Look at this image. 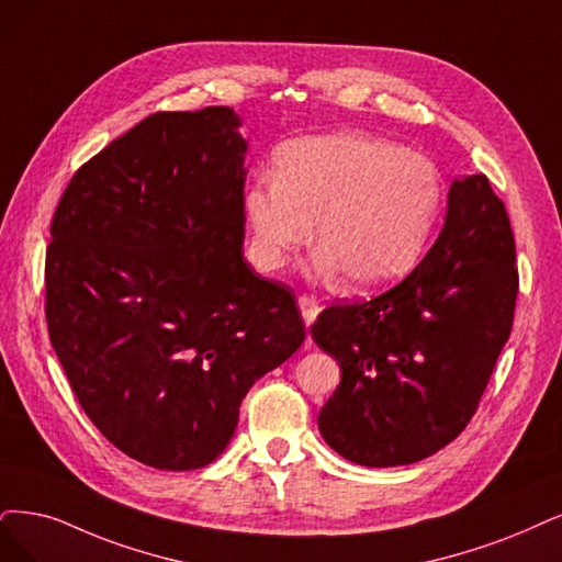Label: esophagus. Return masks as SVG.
<instances>
[{
    "label": "esophagus",
    "mask_w": 562,
    "mask_h": 562,
    "mask_svg": "<svg viewBox=\"0 0 562 562\" xmlns=\"http://www.w3.org/2000/svg\"><path fill=\"white\" fill-rule=\"evenodd\" d=\"M299 310H301V315H303V322H305V326H313L315 324V319H317V315H319V303L315 301V299H310V296H301L299 299Z\"/></svg>",
    "instance_id": "1"
}]
</instances>
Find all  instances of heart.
Masks as SVG:
<instances>
[{"label": "heart", "instance_id": "1", "mask_svg": "<svg viewBox=\"0 0 562 562\" xmlns=\"http://www.w3.org/2000/svg\"><path fill=\"white\" fill-rule=\"evenodd\" d=\"M445 184L426 155L361 132L307 136L276 157V178L247 187L245 213L261 268L317 243L313 270L345 276L351 292H380L424 259L440 217Z\"/></svg>", "mask_w": 562, "mask_h": 562}]
</instances>
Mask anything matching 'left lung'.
I'll list each match as a JSON object with an SVG mask.
<instances>
[{
  "mask_svg": "<svg viewBox=\"0 0 562 562\" xmlns=\"http://www.w3.org/2000/svg\"><path fill=\"white\" fill-rule=\"evenodd\" d=\"M514 261L488 178H456L419 266L375 299L326 307L310 328L342 370L317 417L326 445L357 465L393 468L459 438L509 338Z\"/></svg>",
  "mask_w": 562,
  "mask_h": 562,
  "instance_id": "left-lung-1",
  "label": "left lung"
}]
</instances>
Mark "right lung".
I'll return each mask as SVG.
<instances>
[{"mask_svg": "<svg viewBox=\"0 0 562 562\" xmlns=\"http://www.w3.org/2000/svg\"><path fill=\"white\" fill-rule=\"evenodd\" d=\"M240 124L228 106L145 117L80 166L50 226L55 355L106 440L157 470L213 463L245 393L305 340L294 294L243 259Z\"/></svg>", "mask_w": 562, "mask_h": 562, "instance_id": "right-lung-1", "label": "right lung"}]
</instances>
